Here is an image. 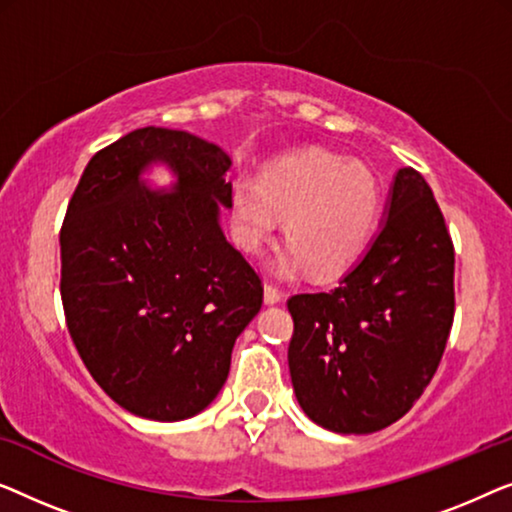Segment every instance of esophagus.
<instances>
[{
  "label": "esophagus",
  "mask_w": 512,
  "mask_h": 512,
  "mask_svg": "<svg viewBox=\"0 0 512 512\" xmlns=\"http://www.w3.org/2000/svg\"><path fill=\"white\" fill-rule=\"evenodd\" d=\"M280 299H283V292H280L276 285L266 283L264 285V301H266V304H278Z\"/></svg>",
  "instance_id": "obj_1"
}]
</instances>
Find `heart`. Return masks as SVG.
Here are the masks:
<instances>
[{
    "mask_svg": "<svg viewBox=\"0 0 512 512\" xmlns=\"http://www.w3.org/2000/svg\"><path fill=\"white\" fill-rule=\"evenodd\" d=\"M380 215V185L362 162H345L325 150L287 155L271 164L262 187L239 183L232 194V232L246 253H257L278 218L290 243L285 271L336 276L369 246Z\"/></svg>",
    "mask_w": 512,
    "mask_h": 512,
    "instance_id": "b5f03b06",
    "label": "heart"
}]
</instances>
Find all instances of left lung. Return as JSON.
Returning <instances> with one entry per match:
<instances>
[{"label": "left lung", "mask_w": 512, "mask_h": 512, "mask_svg": "<svg viewBox=\"0 0 512 512\" xmlns=\"http://www.w3.org/2000/svg\"><path fill=\"white\" fill-rule=\"evenodd\" d=\"M287 348L304 413L338 434H371L413 408L455 318V246L420 171L399 169L364 257L329 292L287 299Z\"/></svg>", "instance_id": "8db88e82"}]
</instances>
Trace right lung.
Wrapping results in <instances>:
<instances>
[{
	"instance_id": "1",
	"label": "right lung",
	"mask_w": 512,
	"mask_h": 512,
	"mask_svg": "<svg viewBox=\"0 0 512 512\" xmlns=\"http://www.w3.org/2000/svg\"><path fill=\"white\" fill-rule=\"evenodd\" d=\"M177 171L174 193L138 181ZM225 150L183 129H134L95 153L60 229L64 318L85 369L129 413L174 422L225 385L232 348L264 299L259 273L225 239Z\"/></svg>"
}]
</instances>
